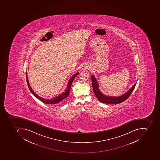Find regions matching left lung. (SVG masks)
Listing matches in <instances>:
<instances>
[{"instance_id": "obj_1", "label": "left lung", "mask_w": 160, "mask_h": 160, "mask_svg": "<svg viewBox=\"0 0 160 160\" xmlns=\"http://www.w3.org/2000/svg\"><path fill=\"white\" fill-rule=\"evenodd\" d=\"M91 79L93 92L95 96L98 98L99 101L102 103L106 104H119L126 100L131 94L136 85V83L130 89L122 95L118 97H112L103 94L102 92L100 91L98 80L94 75L91 76Z\"/></svg>"}]
</instances>
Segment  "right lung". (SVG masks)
<instances>
[{"instance_id":"obj_1","label":"right lung","mask_w":160,"mask_h":160,"mask_svg":"<svg viewBox=\"0 0 160 160\" xmlns=\"http://www.w3.org/2000/svg\"><path fill=\"white\" fill-rule=\"evenodd\" d=\"M79 72L74 74L71 78H70V79L68 80V83L67 85V88H66V90L65 92H63L61 94H59L58 96H56V97L50 99H44L42 97H40L39 95H38L35 92H34V91L32 90V88L30 87L29 83L28 78V76H27V72H26V81H27V85L28 86L29 88L30 91L32 92V94L38 99L40 100V101L43 102V103H45V104H54L58 105H60L62 103L63 101H65L66 98L68 97V95L69 94V92H70V88L72 86V83L74 79L75 78V77L77 75H78Z\"/></svg>"}]
</instances>
